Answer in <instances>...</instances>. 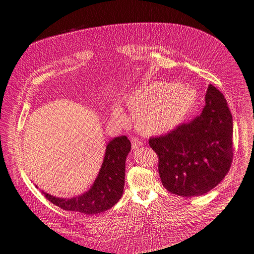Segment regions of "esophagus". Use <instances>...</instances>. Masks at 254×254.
Instances as JSON below:
<instances>
[{"label": "esophagus", "instance_id": "34e87169", "mask_svg": "<svg viewBox=\"0 0 254 254\" xmlns=\"http://www.w3.org/2000/svg\"><path fill=\"white\" fill-rule=\"evenodd\" d=\"M142 145H143V143L140 140H138L137 138H131V147L133 149H137V148L141 147Z\"/></svg>", "mask_w": 254, "mask_h": 254}]
</instances>
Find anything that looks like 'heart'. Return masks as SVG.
<instances>
[{
    "label": "heart",
    "mask_w": 254,
    "mask_h": 254,
    "mask_svg": "<svg viewBox=\"0 0 254 254\" xmlns=\"http://www.w3.org/2000/svg\"><path fill=\"white\" fill-rule=\"evenodd\" d=\"M197 99V91L189 84L155 81L127 94L126 104L137 129L147 136H155L180 126L193 111ZM112 115L121 125L127 124L121 107H114Z\"/></svg>",
    "instance_id": "b5f03b06"
}]
</instances>
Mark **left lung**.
Listing matches in <instances>:
<instances>
[{
    "mask_svg": "<svg viewBox=\"0 0 254 254\" xmlns=\"http://www.w3.org/2000/svg\"><path fill=\"white\" fill-rule=\"evenodd\" d=\"M233 118L224 95L209 84L205 106L192 121L160 137L150 147L158 156L163 187L183 197L204 195L221 183L233 159Z\"/></svg>",
    "mask_w": 254,
    "mask_h": 254,
    "instance_id": "8db88e82",
    "label": "left lung"
}]
</instances>
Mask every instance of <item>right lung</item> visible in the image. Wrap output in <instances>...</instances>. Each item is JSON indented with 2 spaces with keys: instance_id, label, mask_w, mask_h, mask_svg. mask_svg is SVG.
I'll return each instance as SVG.
<instances>
[{
  "instance_id": "obj_1",
  "label": "right lung",
  "mask_w": 254,
  "mask_h": 254,
  "mask_svg": "<svg viewBox=\"0 0 254 254\" xmlns=\"http://www.w3.org/2000/svg\"><path fill=\"white\" fill-rule=\"evenodd\" d=\"M130 151V142L126 136L116 137L106 146L105 156L92 187L72 198H59L42 191L53 204L64 210L84 214L101 213L114 206L125 188L126 160Z\"/></svg>"
}]
</instances>
